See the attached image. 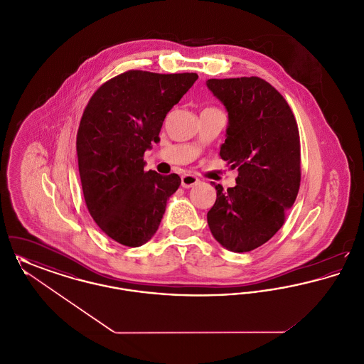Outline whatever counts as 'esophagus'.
Instances as JSON below:
<instances>
[{"instance_id":"obj_1","label":"esophagus","mask_w":364,"mask_h":364,"mask_svg":"<svg viewBox=\"0 0 364 364\" xmlns=\"http://www.w3.org/2000/svg\"><path fill=\"white\" fill-rule=\"evenodd\" d=\"M199 181H200V180H199L196 176H193V174H184V176L181 177V186H183L184 188H191V187L196 186Z\"/></svg>"}]
</instances>
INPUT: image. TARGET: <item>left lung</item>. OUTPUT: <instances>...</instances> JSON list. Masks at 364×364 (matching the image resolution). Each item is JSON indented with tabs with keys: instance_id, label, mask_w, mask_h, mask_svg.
<instances>
[{
	"instance_id": "8db88e82",
	"label": "left lung",
	"mask_w": 364,
	"mask_h": 364,
	"mask_svg": "<svg viewBox=\"0 0 364 364\" xmlns=\"http://www.w3.org/2000/svg\"><path fill=\"white\" fill-rule=\"evenodd\" d=\"M206 85L228 110L220 156L239 172L232 188L213 183L217 199L208 228L226 250L248 252L277 233L296 200L299 128L284 97L260 77L208 79Z\"/></svg>"
}]
</instances>
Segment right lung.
Segmentation results:
<instances>
[{
  "label": "right lung",
  "mask_w": 364,
  "mask_h": 364,
  "mask_svg": "<svg viewBox=\"0 0 364 364\" xmlns=\"http://www.w3.org/2000/svg\"><path fill=\"white\" fill-rule=\"evenodd\" d=\"M196 79V73L127 70L90 98L76 136L79 174L88 213L114 242H149L180 187L176 173L146 172L143 156Z\"/></svg>",
  "instance_id": "obj_1"
}]
</instances>
